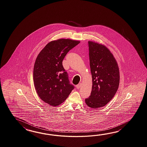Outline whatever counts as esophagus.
<instances>
[{
	"instance_id": "1",
	"label": "esophagus",
	"mask_w": 147,
	"mask_h": 147,
	"mask_svg": "<svg viewBox=\"0 0 147 147\" xmlns=\"http://www.w3.org/2000/svg\"><path fill=\"white\" fill-rule=\"evenodd\" d=\"M81 84H81V83H79V84L76 86V88H77L78 89H79V88L81 86Z\"/></svg>"
}]
</instances>
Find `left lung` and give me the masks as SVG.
<instances>
[{"label":"left lung","instance_id":"8db88e82","mask_svg":"<svg viewBox=\"0 0 147 147\" xmlns=\"http://www.w3.org/2000/svg\"><path fill=\"white\" fill-rule=\"evenodd\" d=\"M88 43L92 86L85 101L90 107L98 108L107 105L116 93L119 71L117 61L107 47L91 41Z\"/></svg>","mask_w":147,"mask_h":147}]
</instances>
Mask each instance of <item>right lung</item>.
<instances>
[{"instance_id": "add662e5", "label": "right lung", "mask_w": 147, "mask_h": 147, "mask_svg": "<svg viewBox=\"0 0 147 147\" xmlns=\"http://www.w3.org/2000/svg\"><path fill=\"white\" fill-rule=\"evenodd\" d=\"M80 41L60 39L47 44L36 58L33 81L41 100L53 106L63 102L74 89L62 62L67 53Z\"/></svg>"}]
</instances>
